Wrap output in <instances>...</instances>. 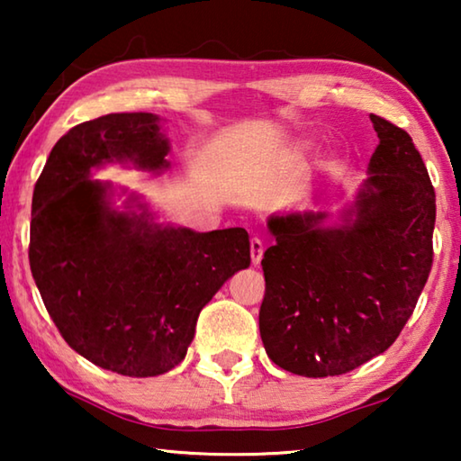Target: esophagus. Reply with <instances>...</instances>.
Instances as JSON below:
<instances>
[{"label":"esophagus","instance_id":"obj_1","mask_svg":"<svg viewBox=\"0 0 461 461\" xmlns=\"http://www.w3.org/2000/svg\"><path fill=\"white\" fill-rule=\"evenodd\" d=\"M262 254H264L262 240H260V238H252V240H249V256H252V264H254V267H258V264H260Z\"/></svg>","mask_w":461,"mask_h":461}]
</instances>
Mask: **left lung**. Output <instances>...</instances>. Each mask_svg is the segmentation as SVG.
Returning <instances> with one entry per match:
<instances>
[{
	"mask_svg": "<svg viewBox=\"0 0 461 461\" xmlns=\"http://www.w3.org/2000/svg\"><path fill=\"white\" fill-rule=\"evenodd\" d=\"M368 173L338 225L325 212L272 215L260 335L272 362L339 376L393 346L433 264L435 191L412 138L380 115Z\"/></svg>",
	"mask_w": 461,
	"mask_h": 461,
	"instance_id": "8db88e82",
	"label": "left lung"
}]
</instances>
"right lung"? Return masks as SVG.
Segmentation results:
<instances>
[{"label":"right lung","mask_w":461,"mask_h":461,"mask_svg":"<svg viewBox=\"0 0 461 461\" xmlns=\"http://www.w3.org/2000/svg\"><path fill=\"white\" fill-rule=\"evenodd\" d=\"M168 150L158 115H101L54 144L34 186L28 256L44 307L77 354L122 376L181 364L201 309L249 267L244 228L199 233L115 212L112 185L89 178L107 162L160 173Z\"/></svg>","instance_id":"1"}]
</instances>
